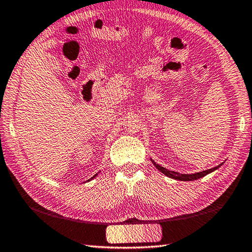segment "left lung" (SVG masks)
Returning a JSON list of instances; mask_svg holds the SVG:
<instances>
[{
    "label": "left lung",
    "instance_id": "1",
    "mask_svg": "<svg viewBox=\"0 0 252 252\" xmlns=\"http://www.w3.org/2000/svg\"><path fill=\"white\" fill-rule=\"evenodd\" d=\"M151 161H152L153 165H155V167H156L158 170H159L160 172L165 174V176L169 177V178L174 179V180H180V181H193V180H197V179H200V178H202V177H204V176H207V174H209V173L213 172V171H215V170L220 168L221 164H222V163H221V164H219V165H217V167H215V168L204 170V171H200V172H197V173L183 174V173H179V172H176V171H170V170L165 169V168H163V167H161L160 164H158L157 162L153 161L152 159H151Z\"/></svg>",
    "mask_w": 252,
    "mask_h": 252
}]
</instances>
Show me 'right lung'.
Here are the masks:
<instances>
[{
    "label": "right lung",
    "instance_id": "obj_1",
    "mask_svg": "<svg viewBox=\"0 0 252 252\" xmlns=\"http://www.w3.org/2000/svg\"><path fill=\"white\" fill-rule=\"evenodd\" d=\"M96 176H97V173H96V174H94V176H93V177L90 179V180H92V179H94ZM90 180H88V181H90Z\"/></svg>",
    "mask_w": 252,
    "mask_h": 252
}]
</instances>
